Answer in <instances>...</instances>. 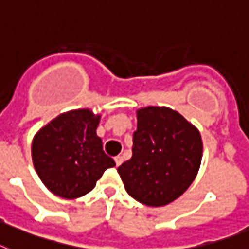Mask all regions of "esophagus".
I'll return each instance as SVG.
<instances>
[{
    "instance_id": "34e87169",
    "label": "esophagus",
    "mask_w": 249,
    "mask_h": 249,
    "mask_svg": "<svg viewBox=\"0 0 249 249\" xmlns=\"http://www.w3.org/2000/svg\"><path fill=\"white\" fill-rule=\"evenodd\" d=\"M123 161H124L123 156H116V157H115V162H116V166H120L121 163H123Z\"/></svg>"
}]
</instances>
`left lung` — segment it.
<instances>
[{"instance_id": "1", "label": "left lung", "mask_w": 249, "mask_h": 249, "mask_svg": "<svg viewBox=\"0 0 249 249\" xmlns=\"http://www.w3.org/2000/svg\"><path fill=\"white\" fill-rule=\"evenodd\" d=\"M133 156L118 167L129 196L145 206L169 205L187 191L201 166L202 138L169 107L137 111Z\"/></svg>"}]
</instances>
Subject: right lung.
Instances as JSON below:
<instances>
[{
    "instance_id": "add662e5",
    "label": "right lung",
    "mask_w": 249,
    "mask_h": 249,
    "mask_svg": "<svg viewBox=\"0 0 249 249\" xmlns=\"http://www.w3.org/2000/svg\"><path fill=\"white\" fill-rule=\"evenodd\" d=\"M100 115L88 108L58 115L38 131L32 143V159L38 177L58 197H82L115 161L104 152L96 130Z\"/></svg>"
}]
</instances>
